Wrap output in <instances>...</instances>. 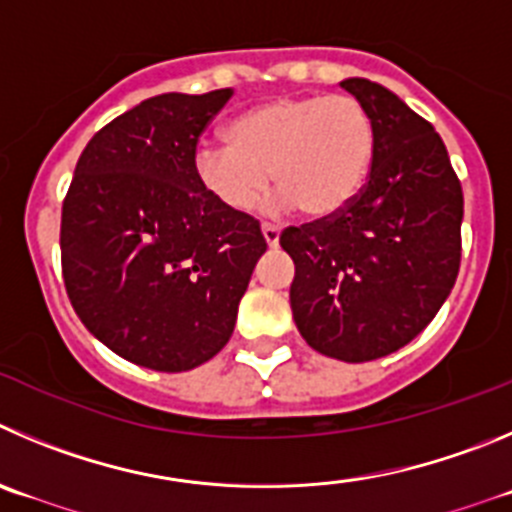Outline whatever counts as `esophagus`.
<instances>
[{"mask_svg": "<svg viewBox=\"0 0 512 512\" xmlns=\"http://www.w3.org/2000/svg\"><path fill=\"white\" fill-rule=\"evenodd\" d=\"M262 237H265L267 247H278L280 242V227H275V224H262Z\"/></svg>", "mask_w": 512, "mask_h": 512, "instance_id": "obj_1", "label": "esophagus"}]
</instances>
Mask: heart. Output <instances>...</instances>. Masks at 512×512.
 I'll return each instance as SVG.
<instances>
[{
	"instance_id": "1",
	"label": "heart",
	"mask_w": 512,
	"mask_h": 512,
	"mask_svg": "<svg viewBox=\"0 0 512 512\" xmlns=\"http://www.w3.org/2000/svg\"><path fill=\"white\" fill-rule=\"evenodd\" d=\"M229 143H202L194 176L229 212L255 207L267 181L280 186V209L310 219L336 217L353 202L374 156V121L346 93H288L255 105L227 128Z\"/></svg>"
}]
</instances>
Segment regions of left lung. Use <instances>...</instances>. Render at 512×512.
Returning <instances> with one entry per match:
<instances>
[{"label": "left lung", "instance_id": "1", "mask_svg": "<svg viewBox=\"0 0 512 512\" xmlns=\"http://www.w3.org/2000/svg\"><path fill=\"white\" fill-rule=\"evenodd\" d=\"M374 121L369 179L343 212L285 227L290 308L310 348L351 364L407 346L450 295L462 186L432 123L384 85L343 80Z\"/></svg>", "mask_w": 512, "mask_h": 512}]
</instances>
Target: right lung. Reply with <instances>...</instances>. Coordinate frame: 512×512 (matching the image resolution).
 I'll return each mask as SVG.
<instances>
[{"label":"right lung","instance_id":"right-lung-1","mask_svg":"<svg viewBox=\"0 0 512 512\" xmlns=\"http://www.w3.org/2000/svg\"><path fill=\"white\" fill-rule=\"evenodd\" d=\"M232 98L164 93L100 128L62 202L60 260L75 313L100 343L154 371L224 348L267 250L260 222L194 176L199 136Z\"/></svg>","mask_w":512,"mask_h":512}]
</instances>
